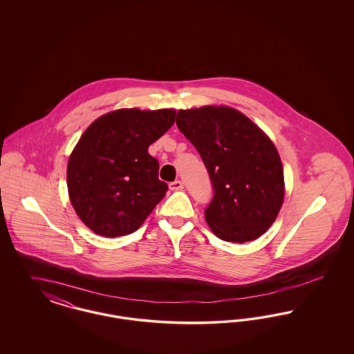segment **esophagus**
Listing matches in <instances>:
<instances>
[{
	"mask_svg": "<svg viewBox=\"0 0 354 354\" xmlns=\"http://www.w3.org/2000/svg\"><path fill=\"white\" fill-rule=\"evenodd\" d=\"M169 187L172 191H179V189H183V183L180 180H175V182H171Z\"/></svg>",
	"mask_w": 354,
	"mask_h": 354,
	"instance_id": "34e87169",
	"label": "esophagus"
}]
</instances>
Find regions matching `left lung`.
I'll return each mask as SVG.
<instances>
[{"label": "left lung", "instance_id": "1", "mask_svg": "<svg viewBox=\"0 0 354 354\" xmlns=\"http://www.w3.org/2000/svg\"><path fill=\"white\" fill-rule=\"evenodd\" d=\"M176 126L209 174L214 196L204 214L212 232L232 243L263 235L284 201L283 165L270 138L225 106L179 110Z\"/></svg>", "mask_w": 354, "mask_h": 354}]
</instances>
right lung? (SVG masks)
Instances as JSON below:
<instances>
[{
	"mask_svg": "<svg viewBox=\"0 0 354 354\" xmlns=\"http://www.w3.org/2000/svg\"><path fill=\"white\" fill-rule=\"evenodd\" d=\"M175 110L120 109L94 120L68 165L70 202L84 224L106 237L135 232L169 185L149 146L175 122Z\"/></svg>",
	"mask_w": 354,
	"mask_h": 354,
	"instance_id": "1",
	"label": "right lung"
}]
</instances>
